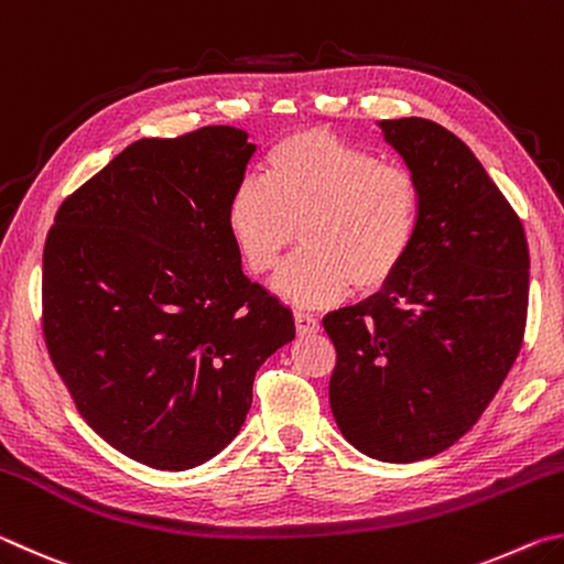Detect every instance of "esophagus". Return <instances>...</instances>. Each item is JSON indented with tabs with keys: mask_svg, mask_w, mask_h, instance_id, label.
<instances>
[{
	"mask_svg": "<svg viewBox=\"0 0 564 564\" xmlns=\"http://www.w3.org/2000/svg\"><path fill=\"white\" fill-rule=\"evenodd\" d=\"M293 321H295V330H299V336H311V333H318V321H316V316H311V313L295 311Z\"/></svg>",
	"mask_w": 564,
	"mask_h": 564,
	"instance_id": "obj_1",
	"label": "esophagus"
}]
</instances>
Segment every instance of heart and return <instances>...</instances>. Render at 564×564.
Masks as SVG:
<instances>
[{
    "label": "heart",
    "mask_w": 564,
    "mask_h": 564,
    "mask_svg": "<svg viewBox=\"0 0 564 564\" xmlns=\"http://www.w3.org/2000/svg\"><path fill=\"white\" fill-rule=\"evenodd\" d=\"M417 224L413 171L328 131L281 139L265 156L263 178H243L226 208L228 234L253 275L281 263L299 228L303 251L273 285L303 305L338 301L350 285L358 293L383 289L405 263Z\"/></svg>",
    "instance_id": "heart-1"
}]
</instances>
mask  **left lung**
Returning <instances> with one entry per match:
<instances>
[{"label": "left lung", "mask_w": 564, "mask_h": 564, "mask_svg": "<svg viewBox=\"0 0 564 564\" xmlns=\"http://www.w3.org/2000/svg\"><path fill=\"white\" fill-rule=\"evenodd\" d=\"M420 186L405 263L376 295L323 318L330 410L376 460L413 463L470 431L518 358L530 293L520 216L453 131L380 121Z\"/></svg>", "instance_id": "8db88e82"}]
</instances>
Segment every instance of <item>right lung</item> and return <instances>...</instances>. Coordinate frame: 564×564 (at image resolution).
Wrapping results in <instances>:
<instances>
[{
	"mask_svg": "<svg viewBox=\"0 0 564 564\" xmlns=\"http://www.w3.org/2000/svg\"><path fill=\"white\" fill-rule=\"evenodd\" d=\"M234 127L141 139L64 198L42 330L82 417L131 460L191 470L241 431L256 370L295 338L248 281L226 208L256 147Z\"/></svg>",
	"mask_w": 564,
	"mask_h": 564,
	"instance_id": "1",
	"label": "right lung"
}]
</instances>
